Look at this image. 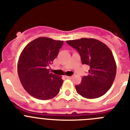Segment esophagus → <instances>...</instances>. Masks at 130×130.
I'll use <instances>...</instances> for the list:
<instances>
[{"mask_svg":"<svg viewBox=\"0 0 130 130\" xmlns=\"http://www.w3.org/2000/svg\"><path fill=\"white\" fill-rule=\"evenodd\" d=\"M66 77L67 78V79H72V77H73L72 76H66Z\"/></svg>","mask_w":130,"mask_h":130,"instance_id":"34e87169","label":"esophagus"}]
</instances>
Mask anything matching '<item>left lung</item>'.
Returning a JSON list of instances; mask_svg holds the SVG:
<instances>
[{
  "label": "left lung",
  "mask_w": 130,
  "mask_h": 130,
  "mask_svg": "<svg viewBox=\"0 0 130 130\" xmlns=\"http://www.w3.org/2000/svg\"><path fill=\"white\" fill-rule=\"evenodd\" d=\"M66 42L78 51L82 64L90 66L88 75L75 86L78 94L88 99L105 94L114 82L117 72L116 62L109 48L94 38H83Z\"/></svg>",
  "instance_id": "8db88e82"
}]
</instances>
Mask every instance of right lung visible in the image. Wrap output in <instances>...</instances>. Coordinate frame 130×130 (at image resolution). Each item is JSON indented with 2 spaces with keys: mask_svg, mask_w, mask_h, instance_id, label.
I'll list each match as a JSON object with an SVG mask.
<instances>
[{
  "mask_svg": "<svg viewBox=\"0 0 130 130\" xmlns=\"http://www.w3.org/2000/svg\"><path fill=\"white\" fill-rule=\"evenodd\" d=\"M62 45L63 41L40 37L26 45L21 53L18 75L25 90L35 98L50 100L59 92L63 80L61 76L50 73L48 66Z\"/></svg>",
  "mask_w": 130,
  "mask_h": 130,
  "instance_id": "1",
  "label": "right lung"
}]
</instances>
